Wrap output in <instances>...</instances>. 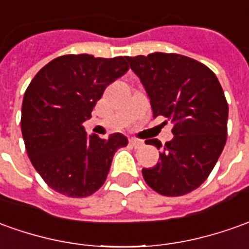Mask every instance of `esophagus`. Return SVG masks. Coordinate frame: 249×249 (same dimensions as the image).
Wrapping results in <instances>:
<instances>
[{
	"label": "esophagus",
	"mask_w": 249,
	"mask_h": 249,
	"mask_svg": "<svg viewBox=\"0 0 249 249\" xmlns=\"http://www.w3.org/2000/svg\"><path fill=\"white\" fill-rule=\"evenodd\" d=\"M128 142H130V145L134 147V149H140V147L143 146V142H142L141 140H135V138H130V140H128Z\"/></svg>",
	"instance_id": "1"
}]
</instances>
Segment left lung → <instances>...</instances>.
<instances>
[{"label": "left lung", "mask_w": 249, "mask_h": 249, "mask_svg": "<svg viewBox=\"0 0 249 249\" xmlns=\"http://www.w3.org/2000/svg\"><path fill=\"white\" fill-rule=\"evenodd\" d=\"M150 99L153 116L174 123V138L162 147L160 161L143 168L147 186L165 196L191 193L209 178L228 134V103L218 78L206 65L180 54L153 53L126 56Z\"/></svg>", "instance_id": "obj_1"}]
</instances>
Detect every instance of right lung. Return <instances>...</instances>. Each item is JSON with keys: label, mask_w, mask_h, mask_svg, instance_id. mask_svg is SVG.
I'll use <instances>...</instances> for the list:
<instances>
[{"label": "right lung", "mask_w": 249, "mask_h": 249, "mask_svg": "<svg viewBox=\"0 0 249 249\" xmlns=\"http://www.w3.org/2000/svg\"><path fill=\"white\" fill-rule=\"evenodd\" d=\"M128 70L123 56L62 55L37 71L24 93L21 133L32 165L50 188L84 198L104 184L124 135H87L84 122L111 82Z\"/></svg>", "instance_id": "right-lung-1"}]
</instances>
